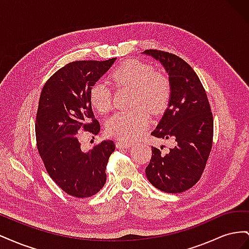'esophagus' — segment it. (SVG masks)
Instances as JSON below:
<instances>
[{"label": "esophagus", "mask_w": 249, "mask_h": 249, "mask_svg": "<svg viewBox=\"0 0 249 249\" xmlns=\"http://www.w3.org/2000/svg\"><path fill=\"white\" fill-rule=\"evenodd\" d=\"M131 146H132L131 142H125V141H117L116 142L117 148H129Z\"/></svg>", "instance_id": "obj_1"}]
</instances>
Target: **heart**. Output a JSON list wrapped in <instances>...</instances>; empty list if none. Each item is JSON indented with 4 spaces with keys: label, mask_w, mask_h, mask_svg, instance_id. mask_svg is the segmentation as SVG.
Instances as JSON below:
<instances>
[{
    "label": "heart",
    "mask_w": 249,
    "mask_h": 249,
    "mask_svg": "<svg viewBox=\"0 0 249 249\" xmlns=\"http://www.w3.org/2000/svg\"><path fill=\"white\" fill-rule=\"evenodd\" d=\"M110 80L116 86H129L133 91L131 105L136 107L113 114L106 124V131L120 140H135L142 136L149 125L150 115L159 114L166 109L171 96L170 79L154 66L139 60H126L111 72ZM89 103L92 108L106 113L112 108L109 86L104 82H95L89 90Z\"/></svg>",
    "instance_id": "1"
}]
</instances>
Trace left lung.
<instances>
[{
  "instance_id": "1",
  "label": "left lung",
  "mask_w": 249,
  "mask_h": 249,
  "mask_svg": "<svg viewBox=\"0 0 249 249\" xmlns=\"http://www.w3.org/2000/svg\"><path fill=\"white\" fill-rule=\"evenodd\" d=\"M144 53L163 64L171 83L168 108L152 135L176 141L175 147L165 155L152 147L145 173L157 189L180 193L198 182L206 167L213 144V114L206 90L189 64L171 53Z\"/></svg>"
}]
</instances>
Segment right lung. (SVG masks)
<instances>
[{
  "label": "right lung",
  "mask_w": 249,
  "mask_h": 249,
  "mask_svg": "<svg viewBox=\"0 0 249 249\" xmlns=\"http://www.w3.org/2000/svg\"><path fill=\"white\" fill-rule=\"evenodd\" d=\"M80 60L57 71L44 84L37 109L36 144L52 179L71 196L86 198L106 183V167L115 150L112 140L83 152L78 132L101 130L89 103V90L114 63Z\"/></svg>",
  "instance_id": "right-lung-1"
}]
</instances>
